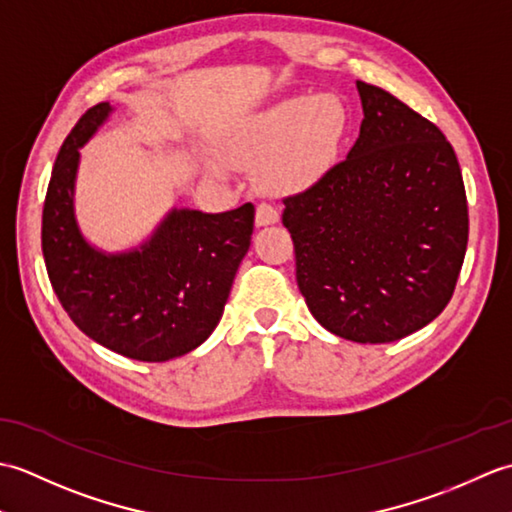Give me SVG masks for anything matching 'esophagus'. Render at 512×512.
Segmentation results:
<instances>
[{"label": "esophagus", "mask_w": 512, "mask_h": 512, "mask_svg": "<svg viewBox=\"0 0 512 512\" xmlns=\"http://www.w3.org/2000/svg\"><path fill=\"white\" fill-rule=\"evenodd\" d=\"M255 222H257V226H270V224H277V222H279V211L275 209V206H270L268 202L257 204Z\"/></svg>", "instance_id": "34e87169"}]
</instances>
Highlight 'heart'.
I'll use <instances>...</instances> for the list:
<instances>
[{
  "label": "heart",
  "mask_w": 512,
  "mask_h": 512,
  "mask_svg": "<svg viewBox=\"0 0 512 512\" xmlns=\"http://www.w3.org/2000/svg\"><path fill=\"white\" fill-rule=\"evenodd\" d=\"M347 116L330 94L290 96L248 116L228 138L226 154L246 167L259 169L268 191L308 187L339 156Z\"/></svg>",
  "instance_id": "obj_1"
}]
</instances>
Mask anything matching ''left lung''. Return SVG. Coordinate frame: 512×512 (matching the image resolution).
Here are the masks:
<instances>
[{
    "label": "left lung",
    "mask_w": 512,
    "mask_h": 512,
    "mask_svg": "<svg viewBox=\"0 0 512 512\" xmlns=\"http://www.w3.org/2000/svg\"><path fill=\"white\" fill-rule=\"evenodd\" d=\"M363 123L350 154L284 200L297 284L325 330L391 343L447 308L469 242L451 143L396 96L356 81Z\"/></svg>",
    "instance_id": "left-lung-1"
}]
</instances>
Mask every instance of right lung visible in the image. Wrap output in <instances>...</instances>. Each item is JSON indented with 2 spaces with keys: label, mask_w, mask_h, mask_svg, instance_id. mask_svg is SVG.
I'll return each instance as SVG.
<instances>
[{
  "label": "right lung",
  "mask_w": 512,
  "mask_h": 512,
  "mask_svg": "<svg viewBox=\"0 0 512 512\" xmlns=\"http://www.w3.org/2000/svg\"><path fill=\"white\" fill-rule=\"evenodd\" d=\"M114 107L81 116L52 167L43 202L41 248L63 310L92 341L134 361L162 363L209 339L253 235L255 206L226 213L171 209L143 244L105 253L74 215L81 147Z\"/></svg>",
  "instance_id": "obj_1"
}]
</instances>
